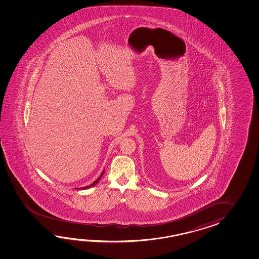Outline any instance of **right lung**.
<instances>
[{"label": "right lung", "instance_id": "1", "mask_svg": "<svg viewBox=\"0 0 259 259\" xmlns=\"http://www.w3.org/2000/svg\"><path fill=\"white\" fill-rule=\"evenodd\" d=\"M104 173H105V170H104V171H103V172H102V174H101V175H100L99 178H98V179H97V180H96V181H95V182H93V183H92V184H91V185H89V186H85V187L80 188V189H81V190H85V189H87V188L93 187V186H94V185H95V184H97V183H98V182H99L100 180H101V179H102V177H103V175H104ZM77 189H78V188H77Z\"/></svg>", "mask_w": 259, "mask_h": 259}]
</instances>
